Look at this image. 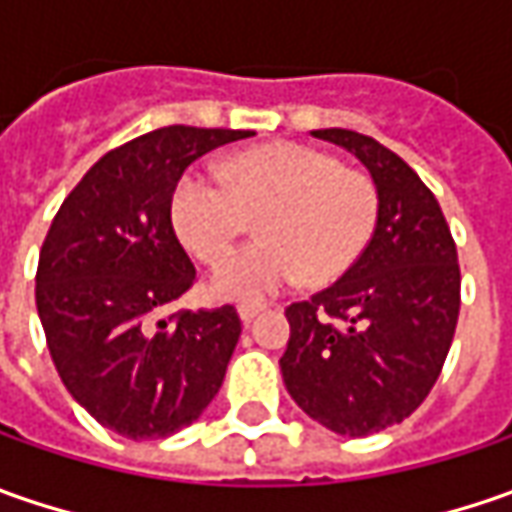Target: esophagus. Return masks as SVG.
<instances>
[{
  "instance_id": "obj_1",
  "label": "esophagus",
  "mask_w": 512,
  "mask_h": 512,
  "mask_svg": "<svg viewBox=\"0 0 512 512\" xmlns=\"http://www.w3.org/2000/svg\"><path fill=\"white\" fill-rule=\"evenodd\" d=\"M259 313H265V305H239V319L250 325Z\"/></svg>"
}]
</instances>
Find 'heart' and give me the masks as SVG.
<instances>
[{
	"label": "heart",
	"instance_id": "obj_1",
	"mask_svg": "<svg viewBox=\"0 0 512 512\" xmlns=\"http://www.w3.org/2000/svg\"><path fill=\"white\" fill-rule=\"evenodd\" d=\"M225 182L187 170L173 187L170 219L182 245L205 265L221 262L260 219L263 239L228 257L213 273V293L262 302L305 279L327 285L370 245L379 222V187L327 150L270 142L236 153Z\"/></svg>",
	"mask_w": 512,
	"mask_h": 512
}]
</instances>
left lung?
Wrapping results in <instances>:
<instances>
[{"label": "left lung", "mask_w": 512, "mask_h": 512, "mask_svg": "<svg viewBox=\"0 0 512 512\" xmlns=\"http://www.w3.org/2000/svg\"><path fill=\"white\" fill-rule=\"evenodd\" d=\"M356 153L379 187L370 245L339 282L287 307V393L342 436L404 422L442 373L462 307V270L442 207L419 173L356 130H313Z\"/></svg>", "instance_id": "obj_1"}]
</instances>
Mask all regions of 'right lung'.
Listing matches in <instances>:
<instances>
[{"label":"right lung","mask_w":512,"mask_h":512,"mask_svg":"<svg viewBox=\"0 0 512 512\" xmlns=\"http://www.w3.org/2000/svg\"><path fill=\"white\" fill-rule=\"evenodd\" d=\"M250 130H150L108 150L50 222L36 310L68 393L113 433L165 439L225 382L242 322L233 305L165 310L196 282L170 222L190 162Z\"/></svg>","instance_id":"add662e5"}]
</instances>
